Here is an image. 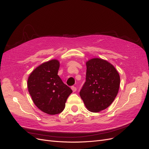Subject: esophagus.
I'll return each mask as SVG.
<instances>
[{"instance_id":"obj_1","label":"esophagus","mask_w":149,"mask_h":149,"mask_svg":"<svg viewBox=\"0 0 149 149\" xmlns=\"http://www.w3.org/2000/svg\"><path fill=\"white\" fill-rule=\"evenodd\" d=\"M71 88H72V90L73 92H75L76 91H77V88H76L75 86H72Z\"/></svg>"}]
</instances>
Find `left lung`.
Segmentation results:
<instances>
[{
  "label": "left lung",
  "instance_id": "left-lung-1",
  "mask_svg": "<svg viewBox=\"0 0 149 149\" xmlns=\"http://www.w3.org/2000/svg\"><path fill=\"white\" fill-rule=\"evenodd\" d=\"M86 65V81L80 96L89 111L98 112L107 109L116 97L120 76L116 68L103 59H91Z\"/></svg>",
  "mask_w": 149,
  "mask_h": 149
}]
</instances>
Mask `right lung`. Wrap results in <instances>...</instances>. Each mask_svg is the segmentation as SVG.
<instances>
[{"label": "right lung", "mask_w": 149, "mask_h": 149, "mask_svg": "<svg viewBox=\"0 0 149 149\" xmlns=\"http://www.w3.org/2000/svg\"><path fill=\"white\" fill-rule=\"evenodd\" d=\"M59 67V62L55 59L42 63L32 72L27 81L33 103L49 115L61 113L72 92L58 75Z\"/></svg>", "instance_id": "obj_1"}]
</instances>
